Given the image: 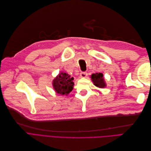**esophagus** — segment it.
<instances>
[{"label":"esophagus","instance_id":"esophagus-1","mask_svg":"<svg viewBox=\"0 0 151 151\" xmlns=\"http://www.w3.org/2000/svg\"><path fill=\"white\" fill-rule=\"evenodd\" d=\"M87 76H88V73L87 72H81L80 73V76L81 77H83V78H84V77H86Z\"/></svg>","mask_w":151,"mask_h":151}]
</instances>
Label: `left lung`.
I'll return each mask as SVG.
<instances>
[{
	"mask_svg": "<svg viewBox=\"0 0 151 151\" xmlns=\"http://www.w3.org/2000/svg\"><path fill=\"white\" fill-rule=\"evenodd\" d=\"M91 78L93 82L94 85L99 88H104L106 87V83L104 81L103 74L102 73H96L93 74L91 76Z\"/></svg>",
	"mask_w": 151,
	"mask_h": 151,
	"instance_id": "8db88e82",
	"label": "left lung"
}]
</instances>
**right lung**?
Listing matches in <instances>:
<instances>
[{
	"label": "right lung",
	"instance_id": "add662e5",
	"mask_svg": "<svg viewBox=\"0 0 151 151\" xmlns=\"http://www.w3.org/2000/svg\"><path fill=\"white\" fill-rule=\"evenodd\" d=\"M74 77L66 73L61 72L53 81V87L55 92L61 95H67L74 87Z\"/></svg>",
	"mask_w": 151,
	"mask_h": 151
}]
</instances>
